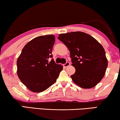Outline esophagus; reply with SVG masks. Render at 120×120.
Listing matches in <instances>:
<instances>
[{
	"instance_id": "1",
	"label": "esophagus",
	"mask_w": 120,
	"mask_h": 120,
	"mask_svg": "<svg viewBox=\"0 0 120 120\" xmlns=\"http://www.w3.org/2000/svg\"><path fill=\"white\" fill-rule=\"evenodd\" d=\"M69 65H70V63L69 62H67L66 64H64V67H68Z\"/></svg>"
}]
</instances>
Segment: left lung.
<instances>
[{"label":"left lung","mask_w":120,"mask_h":120,"mask_svg":"<svg viewBox=\"0 0 120 120\" xmlns=\"http://www.w3.org/2000/svg\"><path fill=\"white\" fill-rule=\"evenodd\" d=\"M58 39L68 48L76 72L71 76L75 84L85 89L95 87L104 77L108 65L103 46L82 32L60 34Z\"/></svg>","instance_id":"left-lung-1"}]
</instances>
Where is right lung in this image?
Returning <instances> with one entry per match:
<instances>
[{
  "label": "right lung",
  "mask_w": 120,
  "mask_h": 120,
  "mask_svg": "<svg viewBox=\"0 0 120 120\" xmlns=\"http://www.w3.org/2000/svg\"><path fill=\"white\" fill-rule=\"evenodd\" d=\"M55 37L40 36L24 46L17 60V74L22 83L31 91L42 92L54 84L63 66L52 59Z\"/></svg>",
  "instance_id": "1"
}]
</instances>
